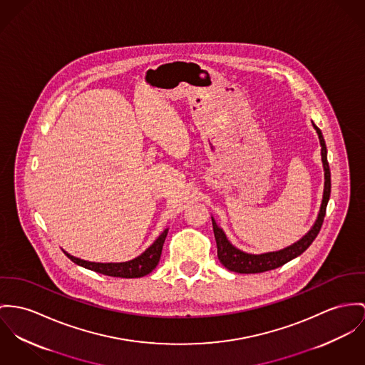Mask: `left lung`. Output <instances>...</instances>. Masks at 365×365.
Instances as JSON below:
<instances>
[{"mask_svg":"<svg viewBox=\"0 0 365 365\" xmlns=\"http://www.w3.org/2000/svg\"><path fill=\"white\" fill-rule=\"evenodd\" d=\"M314 128L318 133L319 143H321V155H322V164H324V170H325V187H324V198H322L321 210H319L318 218L312 226V229L302 240L292 245L290 247L283 249L281 252L254 255V254L240 252L236 247H233L227 242L222 229L218 227L215 221L212 220L214 236H215L217 249H218V259L221 261V264L224 265L225 268H227L229 271L239 272V274H259V272H265V271L279 268L282 265H284L286 262H289L290 259H293V258H296L300 254L306 252L311 246V243L315 240V237L318 236L322 222H324V218H325V214H327V205H328V201H329V197H331V170H329V164H328V158H327L325 140L322 138L321 130L315 125H314Z\"/></svg>","mask_w":365,"mask_h":365,"instance_id":"obj_1","label":"left lung"}]
</instances>
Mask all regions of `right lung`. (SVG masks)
<instances>
[{
	"label": "right lung",
	"mask_w": 365,
	"mask_h": 365,
	"mask_svg": "<svg viewBox=\"0 0 365 365\" xmlns=\"http://www.w3.org/2000/svg\"><path fill=\"white\" fill-rule=\"evenodd\" d=\"M167 235H168V229H165L158 236V239L138 258H135L132 261H126V262H108V264L90 262V261L76 258L68 252H63L75 264L84 267L87 269H91L94 272L103 274V275L115 277V278H141V277L150 274L158 265Z\"/></svg>",
	"instance_id": "right-lung-1"
}]
</instances>
